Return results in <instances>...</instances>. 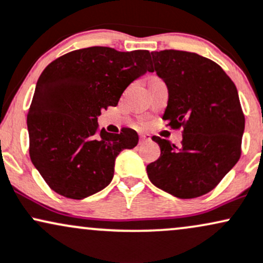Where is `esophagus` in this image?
Returning <instances> with one entry per match:
<instances>
[{
  "label": "esophagus",
  "mask_w": 263,
  "mask_h": 263,
  "mask_svg": "<svg viewBox=\"0 0 263 263\" xmlns=\"http://www.w3.org/2000/svg\"><path fill=\"white\" fill-rule=\"evenodd\" d=\"M151 140V137L149 134H141L140 138H139V143L140 144H144L146 143V141H150Z\"/></svg>",
  "instance_id": "esophagus-1"
}]
</instances>
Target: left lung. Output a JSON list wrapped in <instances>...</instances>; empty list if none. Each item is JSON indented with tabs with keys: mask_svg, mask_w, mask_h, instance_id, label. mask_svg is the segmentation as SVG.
Returning a JSON list of instances; mask_svg holds the SVG:
<instances>
[{
	"mask_svg": "<svg viewBox=\"0 0 263 263\" xmlns=\"http://www.w3.org/2000/svg\"><path fill=\"white\" fill-rule=\"evenodd\" d=\"M153 71L168 89L162 119L183 128L181 147L153 137L161 155L146 166L151 183L181 199L211 192L241 155L245 129L236 86L211 59L181 50L153 51Z\"/></svg>",
	"mask_w": 263,
	"mask_h": 263,
	"instance_id": "left-lung-1",
	"label": "left lung"
}]
</instances>
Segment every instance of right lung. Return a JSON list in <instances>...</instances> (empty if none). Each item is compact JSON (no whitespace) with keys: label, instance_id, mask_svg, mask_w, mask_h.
Instances as JSON below:
<instances>
[{"label":"right lung","instance_id":"add662e5","mask_svg":"<svg viewBox=\"0 0 263 263\" xmlns=\"http://www.w3.org/2000/svg\"><path fill=\"white\" fill-rule=\"evenodd\" d=\"M147 50L108 46L79 49L45 67L27 116L29 156L52 191L71 199L100 192L112 181L114 161L137 146L138 133L98 129V116L116 107L124 89L150 69Z\"/></svg>","mask_w":263,"mask_h":263}]
</instances>
